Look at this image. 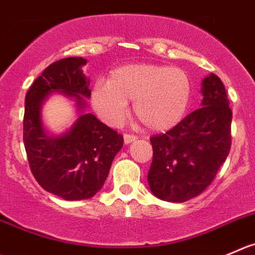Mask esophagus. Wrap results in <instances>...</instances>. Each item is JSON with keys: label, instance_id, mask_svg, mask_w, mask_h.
I'll return each mask as SVG.
<instances>
[{"label": "esophagus", "instance_id": "obj_1", "mask_svg": "<svg viewBox=\"0 0 255 255\" xmlns=\"http://www.w3.org/2000/svg\"><path fill=\"white\" fill-rule=\"evenodd\" d=\"M123 140H125V144H129V143L137 140V137L133 134H125L123 135Z\"/></svg>", "mask_w": 255, "mask_h": 255}]
</instances>
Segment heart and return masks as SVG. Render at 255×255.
I'll return each instance as SVG.
<instances>
[{"label":"heart","instance_id":"obj_1","mask_svg":"<svg viewBox=\"0 0 255 255\" xmlns=\"http://www.w3.org/2000/svg\"><path fill=\"white\" fill-rule=\"evenodd\" d=\"M192 82L182 68L152 63L128 65L111 73L108 82H97L92 106L111 126H120L128 116V101L134 100L135 117L152 130L174 127L189 105Z\"/></svg>","mask_w":255,"mask_h":255}]
</instances>
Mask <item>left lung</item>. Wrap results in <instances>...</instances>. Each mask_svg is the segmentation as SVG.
Here are the masks:
<instances>
[{
	"label": "left lung",
	"mask_w": 255,
	"mask_h": 255,
	"mask_svg": "<svg viewBox=\"0 0 255 255\" xmlns=\"http://www.w3.org/2000/svg\"><path fill=\"white\" fill-rule=\"evenodd\" d=\"M201 108L164 134L153 135L149 189L157 198L183 203L216 177L231 149L232 111L223 82L214 73L202 81Z\"/></svg>",
	"instance_id": "8db88e82"
}]
</instances>
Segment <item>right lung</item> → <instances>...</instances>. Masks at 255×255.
I'll list each match as a JSON object with an SVG mask.
<instances>
[{"instance_id": "obj_1", "label": "right lung", "mask_w": 255, "mask_h": 255, "mask_svg": "<svg viewBox=\"0 0 255 255\" xmlns=\"http://www.w3.org/2000/svg\"><path fill=\"white\" fill-rule=\"evenodd\" d=\"M87 59L68 57L49 65L32 83L24 100L23 143L32 174L49 193L66 201L92 198L105 184L122 134L86 112L90 78L82 67ZM53 93L75 102L78 120L61 135L44 127L41 108Z\"/></svg>"}]
</instances>
